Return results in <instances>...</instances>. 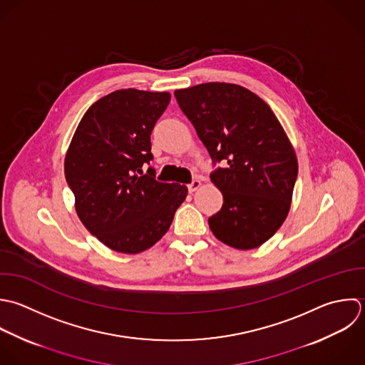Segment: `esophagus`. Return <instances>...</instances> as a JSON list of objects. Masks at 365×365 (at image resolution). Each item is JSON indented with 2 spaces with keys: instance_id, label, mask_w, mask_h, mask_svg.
Here are the masks:
<instances>
[{
  "instance_id": "obj_1",
  "label": "esophagus",
  "mask_w": 365,
  "mask_h": 365,
  "mask_svg": "<svg viewBox=\"0 0 365 365\" xmlns=\"http://www.w3.org/2000/svg\"><path fill=\"white\" fill-rule=\"evenodd\" d=\"M200 186H202V182H200V180H193L190 185H187V189H189L190 193H193V192H196L197 189H200Z\"/></svg>"
}]
</instances>
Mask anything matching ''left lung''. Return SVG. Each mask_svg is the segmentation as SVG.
<instances>
[{
    "mask_svg": "<svg viewBox=\"0 0 365 365\" xmlns=\"http://www.w3.org/2000/svg\"><path fill=\"white\" fill-rule=\"evenodd\" d=\"M175 96L210 158L226 163L210 175L223 195L212 233L239 250L262 246L292 206L299 162L286 130L260 96L236 83H199Z\"/></svg>",
    "mask_w": 365,
    "mask_h": 365,
    "instance_id": "left-lung-1",
    "label": "left lung"
}]
</instances>
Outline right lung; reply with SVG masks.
Wrapping results in <instances>:
<instances>
[{"instance_id":"1","label":"right lung","mask_w":365,"mask_h":365,"mask_svg":"<svg viewBox=\"0 0 365 365\" xmlns=\"http://www.w3.org/2000/svg\"><path fill=\"white\" fill-rule=\"evenodd\" d=\"M170 102L169 92L133 88L96 101L68 146L63 170L82 225L106 247L136 255L169 230L187 187L162 183L152 168L150 133Z\"/></svg>"}]
</instances>
